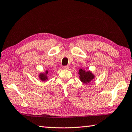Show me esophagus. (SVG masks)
I'll list each match as a JSON object with an SVG mask.
<instances>
[{
  "mask_svg": "<svg viewBox=\"0 0 132 132\" xmlns=\"http://www.w3.org/2000/svg\"><path fill=\"white\" fill-rule=\"evenodd\" d=\"M63 69H65V70H68L69 69V66H64L63 67Z\"/></svg>",
  "mask_w": 132,
  "mask_h": 132,
  "instance_id": "esophagus-1",
  "label": "esophagus"
}]
</instances>
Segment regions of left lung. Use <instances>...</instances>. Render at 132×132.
Here are the masks:
<instances>
[{
  "label": "left lung",
  "mask_w": 132,
  "mask_h": 132,
  "mask_svg": "<svg viewBox=\"0 0 132 132\" xmlns=\"http://www.w3.org/2000/svg\"><path fill=\"white\" fill-rule=\"evenodd\" d=\"M80 80L84 84L90 83L95 78V76L90 70L86 71L84 69H80L78 71Z\"/></svg>",
  "instance_id": "8db88e82"
}]
</instances>
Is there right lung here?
Segmentation results:
<instances>
[{
  "label": "right lung",
  "mask_w": 132,
  "mask_h": 132,
  "mask_svg": "<svg viewBox=\"0 0 132 132\" xmlns=\"http://www.w3.org/2000/svg\"><path fill=\"white\" fill-rule=\"evenodd\" d=\"M48 73V70H46L44 72H41L39 74V78L40 80L42 81H47L48 80V77L47 74Z\"/></svg>",
  "instance_id": "1"
}]
</instances>
